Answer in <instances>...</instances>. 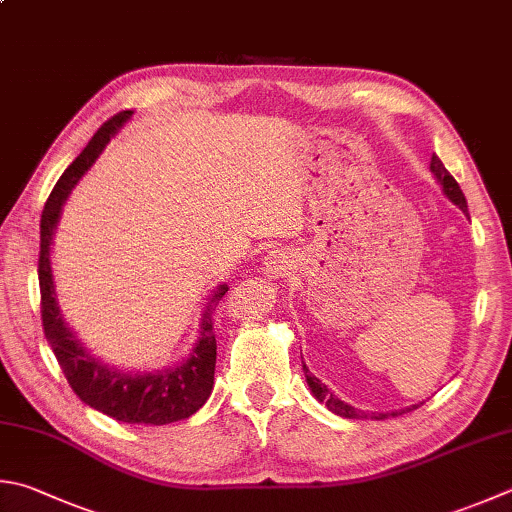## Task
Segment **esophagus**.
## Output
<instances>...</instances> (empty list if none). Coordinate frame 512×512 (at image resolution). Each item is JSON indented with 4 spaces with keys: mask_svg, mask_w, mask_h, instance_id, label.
Listing matches in <instances>:
<instances>
[{
    "mask_svg": "<svg viewBox=\"0 0 512 512\" xmlns=\"http://www.w3.org/2000/svg\"><path fill=\"white\" fill-rule=\"evenodd\" d=\"M287 258H285V254H278V252H274V254H269L267 256V263H265V272L267 274H272V276H285V272H287Z\"/></svg>",
    "mask_w": 512,
    "mask_h": 512,
    "instance_id": "esophagus-1",
    "label": "esophagus"
}]
</instances>
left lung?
Returning a JSON list of instances; mask_svg holds the SVG:
<instances>
[{
  "mask_svg": "<svg viewBox=\"0 0 512 512\" xmlns=\"http://www.w3.org/2000/svg\"><path fill=\"white\" fill-rule=\"evenodd\" d=\"M430 169H432V173H435L437 176V180H439V185L443 187V191H446V196L455 202V205L464 211V214L468 216V205H466V198H464V191L459 189V185H457V180L450 176V171L443 167V162L439 160V156H432V160H430ZM303 370H305V376H307V383H310V388H312V394L314 397L321 401V403H325L327 406V410H332L334 414H339V417H345V419H388V417H399V414H403V412H412L414 408H419V406H412V408H406V410H399V412H363V410H356V408H352L350 403H345V401H341L339 397H334V394L327 390V385L325 383H321L316 379V376L307 370V365L303 363Z\"/></svg>",
  "mask_w": 512,
  "mask_h": 512,
  "instance_id": "left-lung-1",
  "label": "left lung"
}]
</instances>
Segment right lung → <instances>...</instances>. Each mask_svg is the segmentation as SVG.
Segmentation results:
<instances>
[{"label":"right lung","instance_id":"right-lung-1","mask_svg":"<svg viewBox=\"0 0 512 512\" xmlns=\"http://www.w3.org/2000/svg\"><path fill=\"white\" fill-rule=\"evenodd\" d=\"M129 115L131 111H120L95 131V136L86 144L84 151L55 182L51 196L46 200L40 220V260H37L42 294V325L66 381L86 406L124 423L165 426V423L191 417L209 399L216 370L214 312L229 287L220 285L211 294L200 321L198 343L185 361L169 370L129 374L113 370L109 365L93 359L80 341L75 339L64 323L60 307H57L51 272V240L57 220H60L64 200L71 194L75 182L82 178V173L100 156L113 133L129 120Z\"/></svg>","mask_w":512,"mask_h":512}]
</instances>
